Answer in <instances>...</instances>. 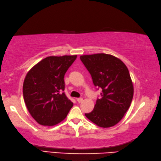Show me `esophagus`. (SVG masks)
Returning a JSON list of instances; mask_svg holds the SVG:
<instances>
[{
	"instance_id": "esophagus-1",
	"label": "esophagus",
	"mask_w": 161,
	"mask_h": 161,
	"mask_svg": "<svg viewBox=\"0 0 161 161\" xmlns=\"http://www.w3.org/2000/svg\"><path fill=\"white\" fill-rule=\"evenodd\" d=\"M83 98H77V101H78V103H81V102H83Z\"/></svg>"
}]
</instances>
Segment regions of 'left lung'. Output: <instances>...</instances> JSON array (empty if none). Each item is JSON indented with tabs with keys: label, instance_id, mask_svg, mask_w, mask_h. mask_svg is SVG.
I'll return each instance as SVG.
<instances>
[{
	"label": "left lung",
	"instance_id": "8db88e82",
	"mask_svg": "<svg viewBox=\"0 0 161 161\" xmlns=\"http://www.w3.org/2000/svg\"><path fill=\"white\" fill-rule=\"evenodd\" d=\"M80 59L91 74L94 86L102 89L94 109L85 116L101 127L115 125L127 112L133 98L129 70L120 59L106 53L84 55Z\"/></svg>",
	"mask_w": 161,
	"mask_h": 161
}]
</instances>
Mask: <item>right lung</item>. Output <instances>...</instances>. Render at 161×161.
Here are the masks:
<instances>
[{"label":"right lung","instance_id":"1","mask_svg":"<svg viewBox=\"0 0 161 161\" xmlns=\"http://www.w3.org/2000/svg\"><path fill=\"white\" fill-rule=\"evenodd\" d=\"M77 56H49L27 74L23 83L25 103L38 123L53 126L65 119L73 103L65 95L64 76Z\"/></svg>","mask_w":161,"mask_h":161}]
</instances>
